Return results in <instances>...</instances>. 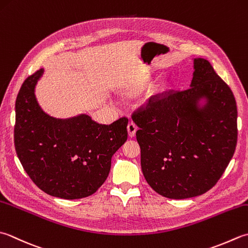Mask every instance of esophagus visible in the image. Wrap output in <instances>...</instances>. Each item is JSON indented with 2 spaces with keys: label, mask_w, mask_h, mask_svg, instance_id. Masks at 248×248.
Wrapping results in <instances>:
<instances>
[{
  "label": "esophagus",
  "mask_w": 248,
  "mask_h": 248,
  "mask_svg": "<svg viewBox=\"0 0 248 248\" xmlns=\"http://www.w3.org/2000/svg\"><path fill=\"white\" fill-rule=\"evenodd\" d=\"M127 129H128L129 137H130V138H133L134 135H135V132H137V130H138V125L135 124L133 123V121H131V123H129Z\"/></svg>",
  "instance_id": "1"
}]
</instances>
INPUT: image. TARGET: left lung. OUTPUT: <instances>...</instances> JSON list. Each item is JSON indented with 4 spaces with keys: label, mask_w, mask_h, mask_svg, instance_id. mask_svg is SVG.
I'll return each mask as SVG.
<instances>
[{
    "label": "left lung",
    "mask_w": 248,
    "mask_h": 248,
    "mask_svg": "<svg viewBox=\"0 0 248 248\" xmlns=\"http://www.w3.org/2000/svg\"><path fill=\"white\" fill-rule=\"evenodd\" d=\"M190 88L153 96L132 114L143 175L169 199L203 195L215 186L237 140L234 95L203 58L193 59Z\"/></svg>",
    "instance_id": "left-lung-1"
}]
</instances>
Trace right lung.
<instances>
[{
    "label": "right lung",
    "mask_w": 248,
    "mask_h": 248,
    "mask_svg": "<svg viewBox=\"0 0 248 248\" xmlns=\"http://www.w3.org/2000/svg\"><path fill=\"white\" fill-rule=\"evenodd\" d=\"M44 70L23 81L16 100L17 156L35 185L56 198L89 197L108 176L111 157L128 138V118L100 124L80 114L60 119L44 111L35 86Z\"/></svg>",
    "instance_id": "obj_1"
}]
</instances>
